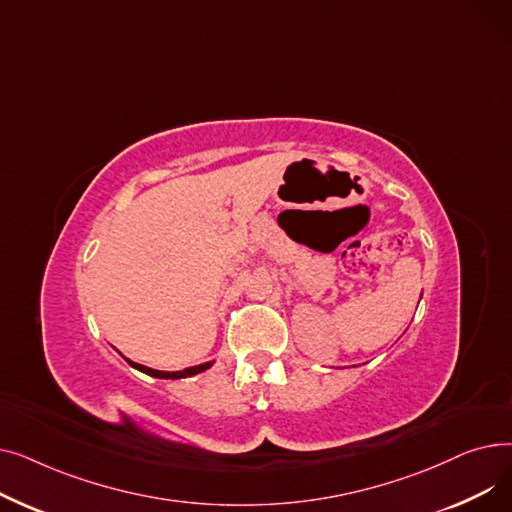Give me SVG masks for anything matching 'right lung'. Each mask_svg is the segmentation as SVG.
<instances>
[{"instance_id": "right-lung-1", "label": "right lung", "mask_w": 512, "mask_h": 512, "mask_svg": "<svg viewBox=\"0 0 512 512\" xmlns=\"http://www.w3.org/2000/svg\"><path fill=\"white\" fill-rule=\"evenodd\" d=\"M120 355H122V353H120ZM122 357H124V355H122ZM124 359H126V357H124ZM126 363H128L130 367H134V369H139V371L151 375V378H159V380L191 378V375H197V373H201V371H207V369L213 365V361H207V363H201V365H195V367H186V369H180V371H159V369L145 367V365H141V363H134V361H130V359H126Z\"/></svg>"}]
</instances>
